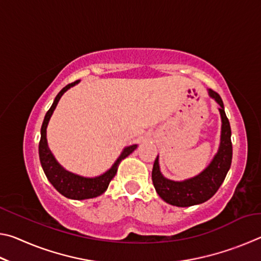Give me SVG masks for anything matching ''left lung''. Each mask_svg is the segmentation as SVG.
I'll use <instances>...</instances> for the list:
<instances>
[{
	"instance_id": "8db88e82",
	"label": "left lung",
	"mask_w": 261,
	"mask_h": 261,
	"mask_svg": "<svg viewBox=\"0 0 261 261\" xmlns=\"http://www.w3.org/2000/svg\"><path fill=\"white\" fill-rule=\"evenodd\" d=\"M208 94L219 103V112L222 122L220 146L210 165L199 175L182 182H176L166 178L161 174L159 155L154 161L152 170L153 185L159 196L170 205L189 207L207 201L218 191L226 178L228 170L230 169L232 159L230 124L224 113V106L221 96L213 90H208Z\"/></svg>"
}]
</instances>
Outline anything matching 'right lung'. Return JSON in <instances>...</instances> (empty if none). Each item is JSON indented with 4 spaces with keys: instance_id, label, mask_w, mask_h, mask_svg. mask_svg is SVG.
<instances>
[{
    "instance_id": "1",
    "label": "right lung",
    "mask_w": 261,
    "mask_h": 261,
    "mask_svg": "<svg viewBox=\"0 0 261 261\" xmlns=\"http://www.w3.org/2000/svg\"><path fill=\"white\" fill-rule=\"evenodd\" d=\"M79 81L69 84L65 87L62 88L60 93L56 95V98L53 102L51 107L46 113V116L43 118L42 126H41V138L39 143V158H40L41 167L47 178L51 183L57 191L64 197L70 198L74 200H83L90 199V198H95L102 194L107 190L110 180L114 178V176L117 173V168L123 159L135 151L137 145H131L123 149L121 155L117 158L109 170L106 171L102 175L96 176V177H83V176L76 175L70 171L65 170L59 162L56 161L55 156L53 155L47 143V125L49 122L50 117L56 108L57 103L61 99V96L67 92L70 87L77 85Z\"/></svg>"
}]
</instances>
